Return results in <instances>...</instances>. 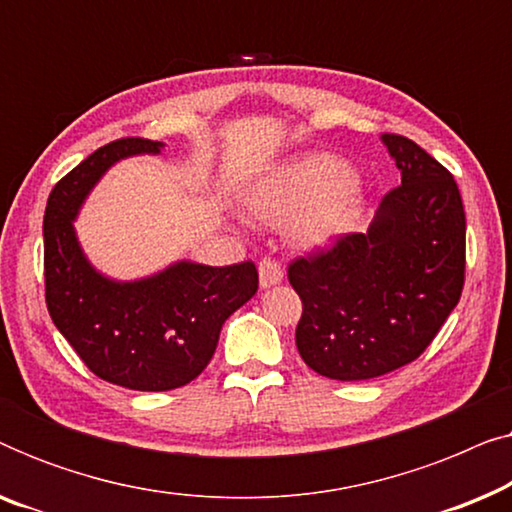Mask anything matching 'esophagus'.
Masks as SVG:
<instances>
[{
  "instance_id": "esophagus-1",
  "label": "esophagus",
  "mask_w": 512,
  "mask_h": 512,
  "mask_svg": "<svg viewBox=\"0 0 512 512\" xmlns=\"http://www.w3.org/2000/svg\"><path fill=\"white\" fill-rule=\"evenodd\" d=\"M284 279V270L275 258H263L258 263V282H261V289H270V286L282 284Z\"/></svg>"
}]
</instances>
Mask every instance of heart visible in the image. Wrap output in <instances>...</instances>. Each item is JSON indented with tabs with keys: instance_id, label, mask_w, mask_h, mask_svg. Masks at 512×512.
<instances>
[{
	"instance_id": "1",
	"label": "heart",
	"mask_w": 512,
	"mask_h": 512,
	"mask_svg": "<svg viewBox=\"0 0 512 512\" xmlns=\"http://www.w3.org/2000/svg\"><path fill=\"white\" fill-rule=\"evenodd\" d=\"M247 205L263 221L291 223L303 247H326L361 219L366 207L363 181L333 153H305L272 167L247 191Z\"/></svg>"
}]
</instances>
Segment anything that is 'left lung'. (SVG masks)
I'll return each mask as SVG.
<instances>
[{
	"instance_id": "left-lung-1",
	"label": "left lung",
	"mask_w": 512,
	"mask_h": 512,
	"mask_svg": "<svg viewBox=\"0 0 512 512\" xmlns=\"http://www.w3.org/2000/svg\"><path fill=\"white\" fill-rule=\"evenodd\" d=\"M401 172L366 233L298 258L289 282L303 300L296 347L314 373L373 380L415 361L457 307L466 214L457 181L422 146L382 135Z\"/></svg>"
}]
</instances>
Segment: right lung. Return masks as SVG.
Listing matches in <instances>:
<instances>
[{"label": "right lung", "instance_id": "right-lung-1", "mask_svg": "<svg viewBox=\"0 0 512 512\" xmlns=\"http://www.w3.org/2000/svg\"><path fill=\"white\" fill-rule=\"evenodd\" d=\"M163 142L118 139L76 165L48 195L46 305L58 331L97 377L135 391H170L212 361L221 328L258 291L254 263L226 268L188 258L139 279H114L88 261L74 223L104 174Z\"/></svg>", "mask_w": 512, "mask_h": 512}]
</instances>
